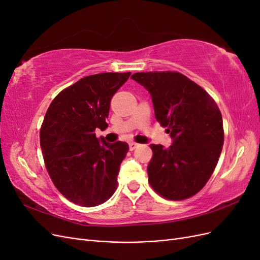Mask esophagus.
Instances as JSON below:
<instances>
[{
  "mask_svg": "<svg viewBox=\"0 0 260 260\" xmlns=\"http://www.w3.org/2000/svg\"><path fill=\"white\" fill-rule=\"evenodd\" d=\"M138 146H139L138 143H135V142H130V143H129V149H130V151H135V149H136Z\"/></svg>",
  "mask_w": 260,
  "mask_h": 260,
  "instance_id": "esophagus-1",
  "label": "esophagus"
}]
</instances>
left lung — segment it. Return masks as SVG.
<instances>
[{
	"instance_id": "left-lung-1",
	"label": "left lung",
	"mask_w": 260,
	"mask_h": 260,
	"mask_svg": "<svg viewBox=\"0 0 260 260\" xmlns=\"http://www.w3.org/2000/svg\"><path fill=\"white\" fill-rule=\"evenodd\" d=\"M149 92L156 120L174 139L172 145L151 144L148 182L161 198L183 201L205 186L222 151V116L202 86L178 72L137 73Z\"/></svg>"
}]
</instances>
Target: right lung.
Instances as JSON below:
<instances>
[{
  "label": "right lung",
  "mask_w": 260,
  "mask_h": 260,
  "mask_svg": "<svg viewBox=\"0 0 260 260\" xmlns=\"http://www.w3.org/2000/svg\"><path fill=\"white\" fill-rule=\"evenodd\" d=\"M130 75L84 77L60 91L44 116L40 145L45 168L57 190L79 206L101 205L117 188V175L129 145L99 141L94 132L108 127L111 100Z\"/></svg>",
  "instance_id": "obj_1"
}]
</instances>
